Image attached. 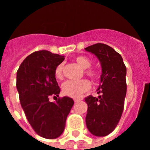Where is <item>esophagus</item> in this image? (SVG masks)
Instances as JSON below:
<instances>
[{
    "label": "esophagus",
    "mask_w": 150,
    "mask_h": 150,
    "mask_svg": "<svg viewBox=\"0 0 150 150\" xmlns=\"http://www.w3.org/2000/svg\"><path fill=\"white\" fill-rule=\"evenodd\" d=\"M80 100H81V99H77V98L74 99V101H75V103H77V102H79Z\"/></svg>",
    "instance_id": "34e87169"
}]
</instances>
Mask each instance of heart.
<instances>
[{
    "mask_svg": "<svg viewBox=\"0 0 150 150\" xmlns=\"http://www.w3.org/2000/svg\"><path fill=\"white\" fill-rule=\"evenodd\" d=\"M75 61L82 68L85 69V74L93 81H97L99 78V73L96 69H91L92 61L86 56H78L75 58ZM54 76L57 79H61L63 77V64H59L55 68ZM90 88V83L86 79L81 81H71L69 80L64 82L62 85V92L64 96L68 97L78 98L83 93L88 91Z\"/></svg>",
    "mask_w": 150,
    "mask_h": 150,
    "instance_id": "1",
    "label": "heart"
}]
</instances>
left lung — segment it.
I'll return each instance as SVG.
<instances>
[{
    "label": "left lung",
    "mask_w": 150,
    "mask_h": 150,
    "mask_svg": "<svg viewBox=\"0 0 150 150\" xmlns=\"http://www.w3.org/2000/svg\"><path fill=\"white\" fill-rule=\"evenodd\" d=\"M85 50L97 56L102 74L98 98H85L88 105L86 127L92 135L106 136L111 133L121 119L127 93V68L119 53L104 43H96Z\"/></svg>",
    "instance_id": "obj_1"
}]
</instances>
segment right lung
I'll return each mask as SVG.
<instances>
[{
	"label": "right lung",
	"mask_w": 150,
	"mask_h": 150,
	"mask_svg": "<svg viewBox=\"0 0 150 150\" xmlns=\"http://www.w3.org/2000/svg\"><path fill=\"white\" fill-rule=\"evenodd\" d=\"M64 60V56L40 50L27 56L17 71V89L26 118L35 132L47 139L63 133L74 104L71 98L56 97L61 89L54 70ZM51 96L55 102L49 101Z\"/></svg>",
	"instance_id": "add662e5"
}]
</instances>
